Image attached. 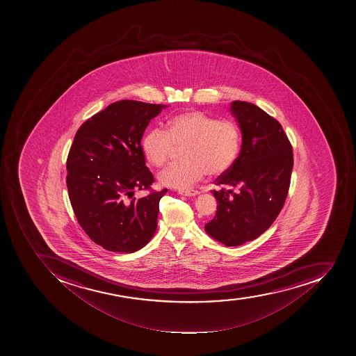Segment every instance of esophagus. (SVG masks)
Returning <instances> with one entry per match:
<instances>
[{"label": "esophagus", "instance_id": "esophagus-1", "mask_svg": "<svg viewBox=\"0 0 356 356\" xmlns=\"http://www.w3.org/2000/svg\"><path fill=\"white\" fill-rule=\"evenodd\" d=\"M179 193L181 195H186V197H195L200 192L197 191V190H186V191H179Z\"/></svg>", "mask_w": 356, "mask_h": 356}]
</instances>
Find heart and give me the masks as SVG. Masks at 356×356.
<instances>
[{"mask_svg": "<svg viewBox=\"0 0 356 356\" xmlns=\"http://www.w3.org/2000/svg\"><path fill=\"white\" fill-rule=\"evenodd\" d=\"M241 140L234 121L218 120L192 110L170 118L166 130H149L141 140V149L149 164L163 168L175 148L184 146V161L170 165L159 179L162 186L186 190L207 173L220 175L230 170L238 156Z\"/></svg>", "mask_w": 356, "mask_h": 356, "instance_id": "obj_1", "label": "heart"}]
</instances>
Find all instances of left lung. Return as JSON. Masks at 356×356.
<instances>
[{"instance_id": "obj_1", "label": "left lung", "mask_w": 356, "mask_h": 356, "mask_svg": "<svg viewBox=\"0 0 356 356\" xmlns=\"http://www.w3.org/2000/svg\"><path fill=\"white\" fill-rule=\"evenodd\" d=\"M243 145L230 170L216 179L220 190L206 232L226 246H239L268 229L284 206L291 182L293 149L279 121L253 103L234 101Z\"/></svg>"}]
</instances>
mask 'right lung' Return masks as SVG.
I'll use <instances>...</instances> for the list:
<instances>
[{
  "mask_svg": "<svg viewBox=\"0 0 356 356\" xmlns=\"http://www.w3.org/2000/svg\"><path fill=\"white\" fill-rule=\"evenodd\" d=\"M164 106L122 100L82 124L67 156L68 197L86 235L104 250L134 253L156 229L159 200L168 188L152 191L141 138ZM135 189H149L137 201Z\"/></svg>",
  "mask_w": 356,
  "mask_h": 356,
  "instance_id": "right-lung-1",
  "label": "right lung"
}]
</instances>
